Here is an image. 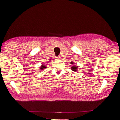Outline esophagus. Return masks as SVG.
Returning <instances> with one entry per match:
<instances>
[{
	"label": "esophagus",
	"mask_w": 120,
	"mask_h": 120,
	"mask_svg": "<svg viewBox=\"0 0 120 120\" xmlns=\"http://www.w3.org/2000/svg\"><path fill=\"white\" fill-rule=\"evenodd\" d=\"M57 59H61V57H60V56H59L57 57Z\"/></svg>",
	"instance_id": "obj_1"
}]
</instances>
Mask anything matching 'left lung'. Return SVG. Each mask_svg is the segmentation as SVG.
<instances>
[{"mask_svg": "<svg viewBox=\"0 0 120 120\" xmlns=\"http://www.w3.org/2000/svg\"><path fill=\"white\" fill-rule=\"evenodd\" d=\"M74 62H71V64H74ZM77 69H78V66H76L75 65H73L71 68V69L74 71H76L78 70Z\"/></svg>", "mask_w": 120, "mask_h": 120, "instance_id": "8db88e82", "label": "left lung"}]
</instances>
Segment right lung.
I'll return each instance as SVG.
<instances>
[{
  "instance_id": "add662e5",
  "label": "right lung",
  "mask_w": 120,
  "mask_h": 120,
  "mask_svg": "<svg viewBox=\"0 0 120 120\" xmlns=\"http://www.w3.org/2000/svg\"><path fill=\"white\" fill-rule=\"evenodd\" d=\"M45 68V65H41V68H40V69L42 70H43V69H44Z\"/></svg>"
}]
</instances>
